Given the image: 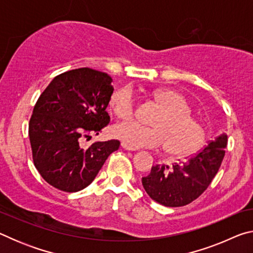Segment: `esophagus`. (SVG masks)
Instances as JSON below:
<instances>
[{
    "mask_svg": "<svg viewBox=\"0 0 253 253\" xmlns=\"http://www.w3.org/2000/svg\"><path fill=\"white\" fill-rule=\"evenodd\" d=\"M122 147L124 148V149H126V151H136V148H134V147H130L129 145H127L126 143H122Z\"/></svg>",
    "mask_w": 253,
    "mask_h": 253,
    "instance_id": "34e87169",
    "label": "esophagus"
}]
</instances>
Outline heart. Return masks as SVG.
<instances>
[{
    "mask_svg": "<svg viewBox=\"0 0 253 253\" xmlns=\"http://www.w3.org/2000/svg\"><path fill=\"white\" fill-rule=\"evenodd\" d=\"M154 98L163 108L154 118V126L136 122L122 123L113 128L114 136L134 148H160L166 145L168 151L176 156H187L198 151L205 140V130L191 117L192 107L186 98L172 89L156 90ZM109 107L123 121L134 117L136 98L130 85L113 91Z\"/></svg>",
    "mask_w": 253,
    "mask_h": 253,
    "instance_id": "heart-1",
    "label": "heart"
}]
</instances>
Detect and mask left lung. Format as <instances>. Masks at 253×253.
Segmentation results:
<instances>
[{
	"instance_id": "left-lung-1",
	"label": "left lung",
	"mask_w": 253,
	"mask_h": 253,
	"mask_svg": "<svg viewBox=\"0 0 253 253\" xmlns=\"http://www.w3.org/2000/svg\"><path fill=\"white\" fill-rule=\"evenodd\" d=\"M228 136L221 134L208 146L184 163L153 166L142 178L145 191L157 203L165 207H184L207 190L223 161Z\"/></svg>"
}]
</instances>
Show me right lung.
<instances>
[{
  "mask_svg": "<svg viewBox=\"0 0 253 253\" xmlns=\"http://www.w3.org/2000/svg\"><path fill=\"white\" fill-rule=\"evenodd\" d=\"M111 81L105 72L79 68L55 77L40 95L29 137L34 166L51 186L68 193L83 190L119 148L116 139L81 144L110 122L106 108L114 91Z\"/></svg>",
  "mask_w": 253,
  "mask_h": 253,
  "instance_id": "obj_1",
  "label": "right lung"
}]
</instances>
